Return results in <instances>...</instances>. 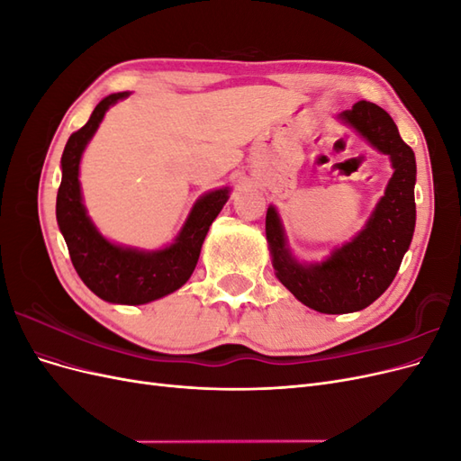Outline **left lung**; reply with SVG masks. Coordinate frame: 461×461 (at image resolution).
Segmentation results:
<instances>
[{
	"instance_id": "obj_1",
	"label": "left lung",
	"mask_w": 461,
	"mask_h": 461,
	"mask_svg": "<svg viewBox=\"0 0 461 461\" xmlns=\"http://www.w3.org/2000/svg\"><path fill=\"white\" fill-rule=\"evenodd\" d=\"M339 121L388 156L394 171L364 229L325 259L308 263L290 249L275 205L267 207L265 217L276 278L303 305L329 315L359 312L379 298L394 281L415 230V156L400 138L393 117L371 102H357L342 111Z\"/></svg>"
}]
</instances>
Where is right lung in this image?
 <instances>
[{
	"label": "right lung",
	"mask_w": 461,
	"mask_h": 461,
	"mask_svg": "<svg viewBox=\"0 0 461 461\" xmlns=\"http://www.w3.org/2000/svg\"><path fill=\"white\" fill-rule=\"evenodd\" d=\"M131 92L111 94L95 105L88 122L73 132L61 156V186L55 203L58 225L78 276L97 298L109 303L142 305L183 286L196 269L209 227L230 198V188L205 192L194 202L175 240L159 249L111 242L90 219L80 188V159L107 109Z\"/></svg>",
	"instance_id": "add662e5"
}]
</instances>
